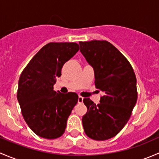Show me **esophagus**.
<instances>
[{"label":"esophagus","instance_id":"34e87169","mask_svg":"<svg viewBox=\"0 0 159 159\" xmlns=\"http://www.w3.org/2000/svg\"><path fill=\"white\" fill-rule=\"evenodd\" d=\"M83 99H84V98H82L81 96H79L78 97V102L79 104H81L83 102Z\"/></svg>","mask_w":159,"mask_h":159}]
</instances>
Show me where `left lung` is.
I'll return each mask as SVG.
<instances>
[{
	"mask_svg": "<svg viewBox=\"0 0 159 159\" xmlns=\"http://www.w3.org/2000/svg\"><path fill=\"white\" fill-rule=\"evenodd\" d=\"M80 51L94 68L95 88L104 93L100 103L83 100L84 132L90 139L104 141L118 134L127 124L137 102L136 77L131 64L107 41L79 42Z\"/></svg>",
	"mask_w": 159,
	"mask_h": 159,
	"instance_id": "8db88e82",
	"label": "left lung"
}]
</instances>
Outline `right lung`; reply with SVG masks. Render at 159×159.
I'll use <instances>...</instances> for the list:
<instances>
[{"label":"right lung","mask_w":159,"mask_h":159,"mask_svg":"<svg viewBox=\"0 0 159 159\" xmlns=\"http://www.w3.org/2000/svg\"><path fill=\"white\" fill-rule=\"evenodd\" d=\"M78 50L77 43H48L32 57L20 75L17 101L25 121L40 137L54 139L65 132L78 95L56 92L53 86L61 75L65 62Z\"/></svg>","instance_id":"add662e5"}]
</instances>
